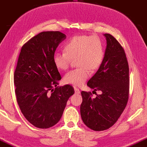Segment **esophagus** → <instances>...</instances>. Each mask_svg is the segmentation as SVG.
I'll list each match as a JSON object with an SVG mask.
<instances>
[{
  "label": "esophagus",
  "instance_id": "1",
  "mask_svg": "<svg viewBox=\"0 0 147 147\" xmlns=\"http://www.w3.org/2000/svg\"><path fill=\"white\" fill-rule=\"evenodd\" d=\"M74 92H75V93L77 94L80 93V91L79 88H76V87H74Z\"/></svg>",
  "mask_w": 147,
  "mask_h": 147
}]
</instances>
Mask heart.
<instances>
[{"instance_id":"b5f03b06","label":"heart","mask_w":147,"mask_h":147,"mask_svg":"<svg viewBox=\"0 0 147 147\" xmlns=\"http://www.w3.org/2000/svg\"><path fill=\"white\" fill-rule=\"evenodd\" d=\"M105 51L102 41L96 36L76 35L65 45L64 53H55L54 65L57 69L65 71L76 58L79 67L68 72L64 81L74 86H80L90 76V69L94 71L100 67L104 59Z\"/></svg>"}]
</instances>
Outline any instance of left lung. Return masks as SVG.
Instances as JSON below:
<instances>
[{
	"instance_id": "8db88e82",
	"label": "left lung",
	"mask_w": 147,
	"mask_h": 147,
	"mask_svg": "<svg viewBox=\"0 0 147 147\" xmlns=\"http://www.w3.org/2000/svg\"><path fill=\"white\" fill-rule=\"evenodd\" d=\"M107 48L104 59L87 85L94 91H82L80 116L90 129L101 131L109 129L117 121L127 106L129 94V68L123 47L110 34H105Z\"/></svg>"
}]
</instances>
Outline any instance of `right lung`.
Wrapping results in <instances>:
<instances>
[{
	"instance_id": "right-lung-1",
	"label": "right lung",
	"mask_w": 147,
	"mask_h": 147,
	"mask_svg": "<svg viewBox=\"0 0 147 147\" xmlns=\"http://www.w3.org/2000/svg\"><path fill=\"white\" fill-rule=\"evenodd\" d=\"M66 35L59 31L39 33L22 46L14 73L15 94L26 119L39 129L60 121L69 97V84L59 86L61 76L53 63L56 49Z\"/></svg>"
}]
</instances>
